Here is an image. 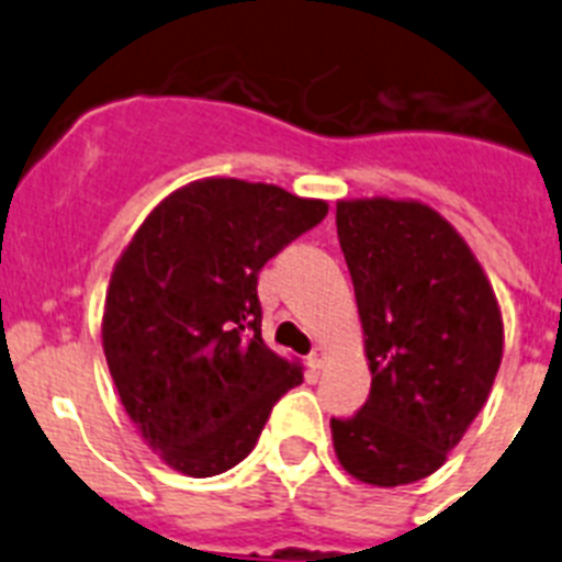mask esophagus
Returning <instances> with one entry per match:
<instances>
[{
  "instance_id": "esophagus-1",
  "label": "esophagus",
  "mask_w": 562,
  "mask_h": 562,
  "mask_svg": "<svg viewBox=\"0 0 562 562\" xmlns=\"http://www.w3.org/2000/svg\"><path fill=\"white\" fill-rule=\"evenodd\" d=\"M325 362H328V351L323 346H317L314 351L308 353V366L311 369H325Z\"/></svg>"
}]
</instances>
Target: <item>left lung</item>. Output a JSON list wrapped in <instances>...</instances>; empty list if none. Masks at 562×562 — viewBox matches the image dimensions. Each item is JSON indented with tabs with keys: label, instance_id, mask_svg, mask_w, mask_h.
Masks as SVG:
<instances>
[{
	"label": "left lung",
	"instance_id": "left-lung-1",
	"mask_svg": "<svg viewBox=\"0 0 562 562\" xmlns=\"http://www.w3.org/2000/svg\"><path fill=\"white\" fill-rule=\"evenodd\" d=\"M371 371L369 400L331 419L339 465L380 488L446 463L492 394L503 314L454 225L419 200L337 202Z\"/></svg>",
	"mask_w": 562,
	"mask_h": 562
}]
</instances>
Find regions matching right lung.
<instances>
[{
  "mask_svg": "<svg viewBox=\"0 0 562 562\" xmlns=\"http://www.w3.org/2000/svg\"><path fill=\"white\" fill-rule=\"evenodd\" d=\"M325 214V200L280 186L205 177L168 193L116 259L108 369L131 423L179 474L234 469L303 383V366L262 339L257 273Z\"/></svg>",
  "mask_w": 562,
  "mask_h": 562,
  "instance_id": "add662e5",
  "label": "right lung"
}]
</instances>
